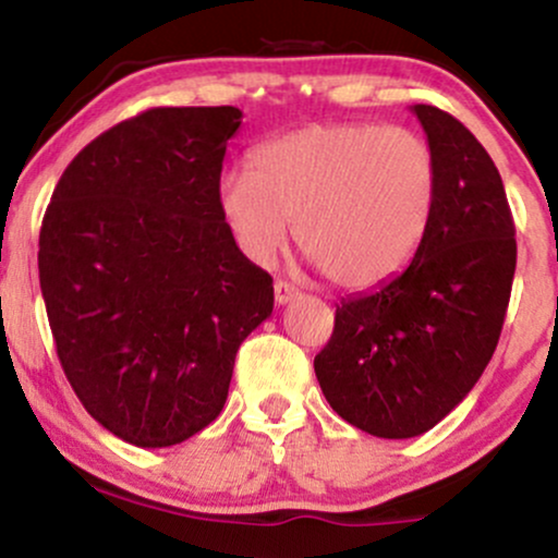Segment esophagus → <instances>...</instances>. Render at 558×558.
<instances>
[{
	"mask_svg": "<svg viewBox=\"0 0 558 558\" xmlns=\"http://www.w3.org/2000/svg\"><path fill=\"white\" fill-rule=\"evenodd\" d=\"M299 296V288L291 286L288 280H275V304L283 306L288 301H293Z\"/></svg>",
	"mask_w": 558,
	"mask_h": 558,
	"instance_id": "34e87169",
	"label": "esophagus"
}]
</instances>
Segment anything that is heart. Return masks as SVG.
<instances>
[{"mask_svg": "<svg viewBox=\"0 0 558 558\" xmlns=\"http://www.w3.org/2000/svg\"><path fill=\"white\" fill-rule=\"evenodd\" d=\"M438 194L433 146L409 128L319 123L270 138L252 170H228L217 204L246 257L270 262L288 222L341 288L393 278L417 252Z\"/></svg>", "mask_w": 558, "mask_h": 558, "instance_id": "1", "label": "heart"}]
</instances>
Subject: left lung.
Masks as SVG:
<instances>
[{
    "label": "left lung",
    "instance_id": "8db88e82",
    "mask_svg": "<svg viewBox=\"0 0 558 558\" xmlns=\"http://www.w3.org/2000/svg\"><path fill=\"white\" fill-rule=\"evenodd\" d=\"M412 112L438 162L430 222L407 270L336 306L315 356L332 412L377 438L427 433L475 388L517 267L514 220L488 151L438 107Z\"/></svg>",
    "mask_w": 558,
    "mask_h": 558
}]
</instances>
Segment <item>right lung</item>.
Returning a JSON list of instances; mask_svg holds the SVG:
<instances>
[{
	"label": "right lung",
	"mask_w": 558,
	"mask_h": 558,
	"mask_svg": "<svg viewBox=\"0 0 558 558\" xmlns=\"http://www.w3.org/2000/svg\"><path fill=\"white\" fill-rule=\"evenodd\" d=\"M235 107H155L96 136L57 183L38 280L86 412L165 448L217 420L235 351L272 315V278L217 204Z\"/></svg>",
	"instance_id": "right-lung-1"
}]
</instances>
